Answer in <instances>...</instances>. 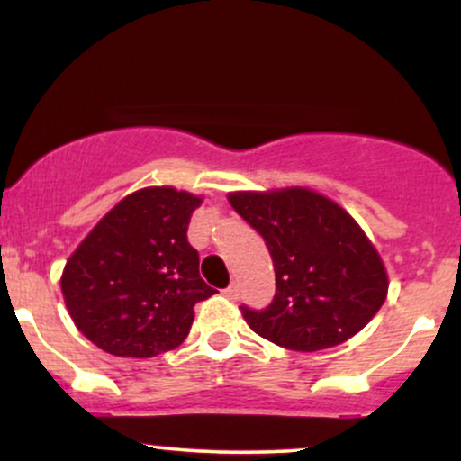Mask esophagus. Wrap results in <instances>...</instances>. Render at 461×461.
Instances as JSON below:
<instances>
[{
	"instance_id": "esophagus-1",
	"label": "esophagus",
	"mask_w": 461,
	"mask_h": 461,
	"mask_svg": "<svg viewBox=\"0 0 461 461\" xmlns=\"http://www.w3.org/2000/svg\"><path fill=\"white\" fill-rule=\"evenodd\" d=\"M225 297H230V299H238V285L236 284H230L225 288Z\"/></svg>"
}]
</instances>
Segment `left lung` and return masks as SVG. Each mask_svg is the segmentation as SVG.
<instances>
[{"mask_svg":"<svg viewBox=\"0 0 461 461\" xmlns=\"http://www.w3.org/2000/svg\"><path fill=\"white\" fill-rule=\"evenodd\" d=\"M230 203L267 242L275 267L273 303L242 305L258 336L290 351L342 345L388 297L382 256L345 208L316 190H238Z\"/></svg>","mask_w":461,"mask_h":461,"instance_id":"obj_1","label":"left lung"}]
</instances>
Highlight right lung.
Returning a JSON list of instances; mask_svg holds the SVG:
<instances>
[{
	"label": "right lung",
	"instance_id": "add662e5",
	"mask_svg": "<svg viewBox=\"0 0 461 461\" xmlns=\"http://www.w3.org/2000/svg\"><path fill=\"white\" fill-rule=\"evenodd\" d=\"M201 201L173 186L140 188L79 242L60 288L93 345L116 357H153L186 340L194 303L214 294L186 236Z\"/></svg>",
	"mask_w": 461,
	"mask_h": 461
}]
</instances>
